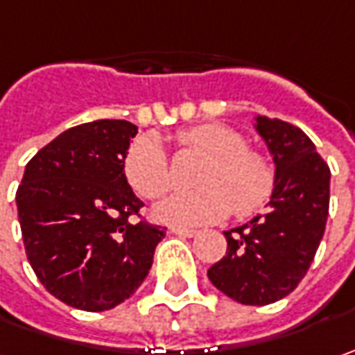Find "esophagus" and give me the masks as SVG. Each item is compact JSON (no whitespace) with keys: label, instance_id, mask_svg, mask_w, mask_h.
Masks as SVG:
<instances>
[{"label":"esophagus","instance_id":"34e87169","mask_svg":"<svg viewBox=\"0 0 355 355\" xmlns=\"http://www.w3.org/2000/svg\"><path fill=\"white\" fill-rule=\"evenodd\" d=\"M171 232L173 234H177V236H184V239H193V236H196L198 232L196 230H193V228H171Z\"/></svg>","mask_w":355,"mask_h":355}]
</instances>
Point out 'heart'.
<instances>
[{
    "instance_id": "obj_1",
    "label": "heart",
    "mask_w": 355,
    "mask_h": 355,
    "mask_svg": "<svg viewBox=\"0 0 355 355\" xmlns=\"http://www.w3.org/2000/svg\"><path fill=\"white\" fill-rule=\"evenodd\" d=\"M182 153H193L207 162L196 175V191L178 193L157 207L162 220L178 226H198L226 216L246 218L266 207L276 191V168L266 155L246 147L242 135L224 125H198L175 135ZM123 173L132 191L155 200L173 187L171 161L153 137L132 143Z\"/></svg>"
}]
</instances>
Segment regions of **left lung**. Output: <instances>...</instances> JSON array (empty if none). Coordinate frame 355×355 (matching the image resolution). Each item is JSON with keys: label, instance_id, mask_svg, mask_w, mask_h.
<instances>
[{"label": "left lung", "instance_id": "8db88e82", "mask_svg": "<svg viewBox=\"0 0 355 355\" xmlns=\"http://www.w3.org/2000/svg\"><path fill=\"white\" fill-rule=\"evenodd\" d=\"M256 131L276 162V191L268 210L226 230L223 260L208 278L228 298L266 306L296 290L326 230L330 208V166L298 127L258 116Z\"/></svg>", "mask_w": 355, "mask_h": 355}]
</instances>
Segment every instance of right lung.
<instances>
[{"label": "right lung", "instance_id": "add662e5", "mask_svg": "<svg viewBox=\"0 0 355 355\" xmlns=\"http://www.w3.org/2000/svg\"><path fill=\"white\" fill-rule=\"evenodd\" d=\"M135 135L132 123L113 119L67 129L27 162L15 193L31 268L77 310L105 312L131 298L164 239L123 173Z\"/></svg>", "mask_w": 355, "mask_h": 355}]
</instances>
